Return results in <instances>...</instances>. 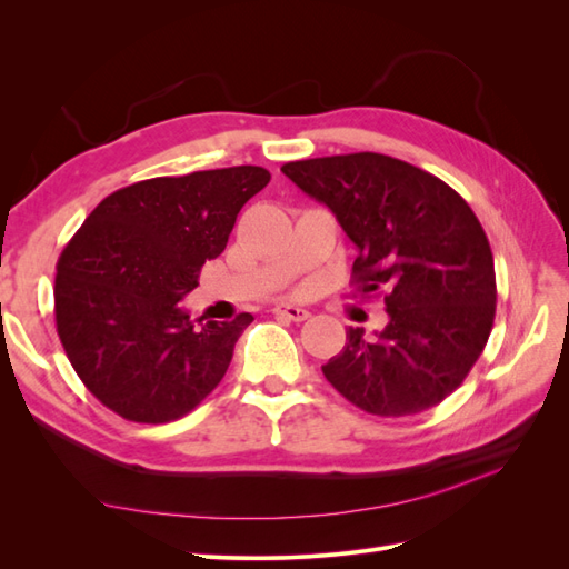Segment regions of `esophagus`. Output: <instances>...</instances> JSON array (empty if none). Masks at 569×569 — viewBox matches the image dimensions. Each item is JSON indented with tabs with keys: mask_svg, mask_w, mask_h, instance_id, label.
I'll use <instances>...</instances> for the list:
<instances>
[{
	"mask_svg": "<svg viewBox=\"0 0 569 569\" xmlns=\"http://www.w3.org/2000/svg\"><path fill=\"white\" fill-rule=\"evenodd\" d=\"M272 313L278 318H284V320H291V322H303L311 318V313L306 311V308H299V306H291V303H278L272 308Z\"/></svg>",
	"mask_w": 569,
	"mask_h": 569,
	"instance_id": "34e87169",
	"label": "esophagus"
}]
</instances>
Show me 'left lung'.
<instances>
[{
	"label": "left lung",
	"instance_id": "left-lung-1",
	"mask_svg": "<svg viewBox=\"0 0 569 569\" xmlns=\"http://www.w3.org/2000/svg\"><path fill=\"white\" fill-rule=\"evenodd\" d=\"M282 173L330 209L358 247L353 282L387 289L375 339L349 327L322 366L343 399L382 418L416 416L453 393L496 316L489 239L456 189L422 168L360 151L291 161Z\"/></svg>",
	"mask_w": 569,
	"mask_h": 569
}]
</instances>
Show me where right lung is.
<instances>
[{
    "label": "right lung",
    "mask_w": 569,
    "mask_h": 569,
    "mask_svg": "<svg viewBox=\"0 0 569 569\" xmlns=\"http://www.w3.org/2000/svg\"><path fill=\"white\" fill-rule=\"evenodd\" d=\"M268 182L261 166L134 182L101 201L61 251L59 339L82 385L120 418L178 420L228 372L253 316L201 322L182 299Z\"/></svg>",
    "instance_id": "obj_1"
}]
</instances>
